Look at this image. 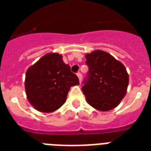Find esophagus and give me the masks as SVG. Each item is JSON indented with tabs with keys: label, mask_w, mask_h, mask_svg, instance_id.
<instances>
[{
	"label": "esophagus",
	"mask_w": 151,
	"mask_h": 151,
	"mask_svg": "<svg viewBox=\"0 0 151 151\" xmlns=\"http://www.w3.org/2000/svg\"><path fill=\"white\" fill-rule=\"evenodd\" d=\"M77 76H78V79H79V81H80V83L81 82V80H82V75H81V73H80V72H78V73H77Z\"/></svg>",
	"instance_id": "1"
}]
</instances>
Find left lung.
I'll use <instances>...</instances> for the list:
<instances>
[{"instance_id": "1", "label": "left lung", "mask_w": 151, "mask_h": 151, "mask_svg": "<svg viewBox=\"0 0 151 151\" xmlns=\"http://www.w3.org/2000/svg\"><path fill=\"white\" fill-rule=\"evenodd\" d=\"M88 66L81 88L88 103L100 111L119 105L129 85V74L123 64L107 52L96 50L85 55Z\"/></svg>"}]
</instances>
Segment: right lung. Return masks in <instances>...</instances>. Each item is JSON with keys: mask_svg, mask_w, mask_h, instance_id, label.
I'll use <instances>...</instances> for the list:
<instances>
[{"mask_svg": "<svg viewBox=\"0 0 151 151\" xmlns=\"http://www.w3.org/2000/svg\"><path fill=\"white\" fill-rule=\"evenodd\" d=\"M77 85L78 78L59 53L45 55L26 73L27 99L40 112L51 113L61 107L71 86Z\"/></svg>", "mask_w": 151, "mask_h": 151, "instance_id": "obj_1", "label": "right lung"}]
</instances>
